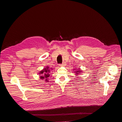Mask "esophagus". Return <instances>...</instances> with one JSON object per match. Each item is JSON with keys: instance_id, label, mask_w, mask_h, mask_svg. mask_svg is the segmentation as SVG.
<instances>
[{"instance_id": "esophagus-1", "label": "esophagus", "mask_w": 122, "mask_h": 122, "mask_svg": "<svg viewBox=\"0 0 122 122\" xmlns=\"http://www.w3.org/2000/svg\"><path fill=\"white\" fill-rule=\"evenodd\" d=\"M59 65H60V66H65V62H62V64H59Z\"/></svg>"}]
</instances>
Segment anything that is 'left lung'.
<instances>
[{
    "instance_id": "left-lung-1",
    "label": "left lung",
    "mask_w": 122,
    "mask_h": 122,
    "mask_svg": "<svg viewBox=\"0 0 122 122\" xmlns=\"http://www.w3.org/2000/svg\"><path fill=\"white\" fill-rule=\"evenodd\" d=\"M81 72V71H76V73H76V74H78V72Z\"/></svg>"
}]
</instances>
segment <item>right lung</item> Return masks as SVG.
<instances>
[{
    "mask_svg": "<svg viewBox=\"0 0 122 122\" xmlns=\"http://www.w3.org/2000/svg\"><path fill=\"white\" fill-rule=\"evenodd\" d=\"M50 69H49V67L46 68L43 70L42 71L40 72V74H43V76H41L40 77V78L41 79H45L46 81H48L47 79L48 78V77L50 76Z\"/></svg>",
    "mask_w": 122,
    "mask_h": 122,
    "instance_id": "obj_1",
    "label": "right lung"
}]
</instances>
